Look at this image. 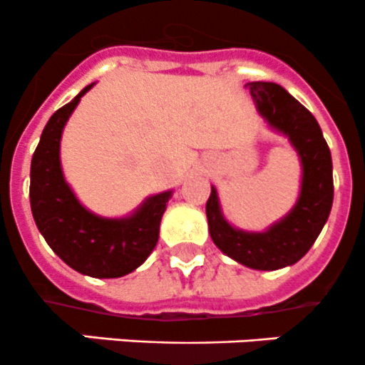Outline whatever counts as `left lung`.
I'll list each match as a JSON object with an SVG mask.
<instances>
[{"mask_svg":"<svg viewBox=\"0 0 365 365\" xmlns=\"http://www.w3.org/2000/svg\"><path fill=\"white\" fill-rule=\"evenodd\" d=\"M250 90L259 115L273 131L289 140L302 163V186L297 204L262 232L237 229L222 212L218 191L211 186L205 204L211 240L240 264L261 272L294 264L310 250L327 223L334 202L331 154L314 115L277 83L252 81Z\"/></svg>","mask_w":365,"mask_h":365,"instance_id":"8db88e82","label":"left lung"}]
</instances>
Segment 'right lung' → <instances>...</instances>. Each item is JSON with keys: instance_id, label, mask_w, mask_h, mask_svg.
Masks as SVG:
<instances>
[{"instance_id": "1", "label": "right lung", "mask_w": 365, "mask_h": 365, "mask_svg": "<svg viewBox=\"0 0 365 365\" xmlns=\"http://www.w3.org/2000/svg\"><path fill=\"white\" fill-rule=\"evenodd\" d=\"M93 85L85 86L46 124L31 158L30 204L38 230L65 264L93 279H118L153 254L174 191L150 195L122 218H104L78 200L63 178L60 142L68 117Z\"/></svg>"}]
</instances>
